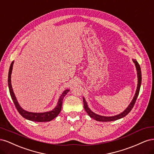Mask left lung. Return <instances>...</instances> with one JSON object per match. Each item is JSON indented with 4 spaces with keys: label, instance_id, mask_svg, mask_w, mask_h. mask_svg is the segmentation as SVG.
Listing matches in <instances>:
<instances>
[{
    "label": "left lung",
    "instance_id": "left-lung-1",
    "mask_svg": "<svg viewBox=\"0 0 154 154\" xmlns=\"http://www.w3.org/2000/svg\"><path fill=\"white\" fill-rule=\"evenodd\" d=\"M124 50V49H123ZM132 61L134 62V63H135V66L136 67V70H137V89L136 91V93H135V95L133 97V99L132 100V101L130 102V103L129 104V105L128 106V107L123 112L120 113L118 115H116L114 116H101L99 114H97L90 109V108H88V105L87 101H85V99L84 98V97H83V106H84V109L87 112V114L90 116V117L92 119H94L96 121H98V122H112V121H116L119 119L122 118H124L125 116H127L131 110L132 109L133 106L136 103V101L137 98V96L139 95V90H140V87H141V67L139 66V64L138 63V62L136 61V59H132Z\"/></svg>",
    "mask_w": 154,
    "mask_h": 154
}]
</instances>
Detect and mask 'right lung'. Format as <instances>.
Segmentation results:
<instances>
[{"label": "right lung", "instance_id": "1", "mask_svg": "<svg viewBox=\"0 0 154 154\" xmlns=\"http://www.w3.org/2000/svg\"><path fill=\"white\" fill-rule=\"evenodd\" d=\"M13 63H14V61L11 62L10 70H9L8 82L9 90H10V93L11 97V99L19 114L22 116L23 118H26V119H28L29 121H32V122H50L51 120H53L56 117H57L62 109L63 97L67 94L68 92L69 91V89L65 90L62 93L61 96H60L58 99L57 106H56L52 110L45 112L37 113V112H28L24 109H23L19 105V103H18V102L17 101V100L16 98L15 94H14V92L13 91V88L11 86V76Z\"/></svg>", "mask_w": 154, "mask_h": 154}]
</instances>
